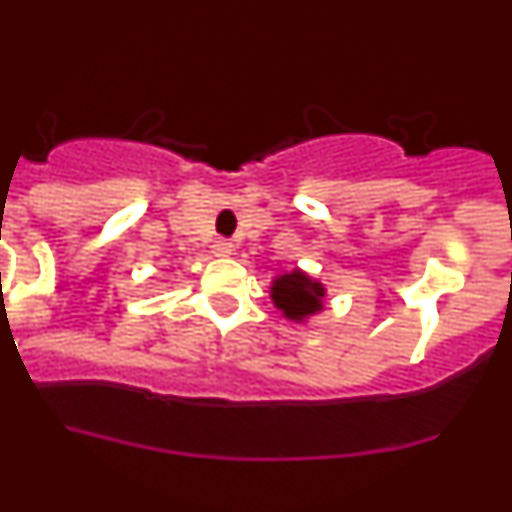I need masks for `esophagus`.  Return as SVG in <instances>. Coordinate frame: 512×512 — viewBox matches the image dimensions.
I'll return each mask as SVG.
<instances>
[{"mask_svg": "<svg viewBox=\"0 0 512 512\" xmlns=\"http://www.w3.org/2000/svg\"><path fill=\"white\" fill-rule=\"evenodd\" d=\"M232 252H235V247L227 240H215V245H212V255L215 257H230Z\"/></svg>", "mask_w": 512, "mask_h": 512, "instance_id": "1", "label": "esophagus"}]
</instances>
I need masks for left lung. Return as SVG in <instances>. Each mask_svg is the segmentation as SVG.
I'll return each instance as SVG.
<instances>
[{
	"instance_id": "1",
	"label": "left lung",
	"mask_w": 512,
	"mask_h": 512,
	"mask_svg": "<svg viewBox=\"0 0 512 512\" xmlns=\"http://www.w3.org/2000/svg\"><path fill=\"white\" fill-rule=\"evenodd\" d=\"M325 295V285L302 270L277 275L270 285L272 305L292 322H307V317L322 312Z\"/></svg>"
}]
</instances>
